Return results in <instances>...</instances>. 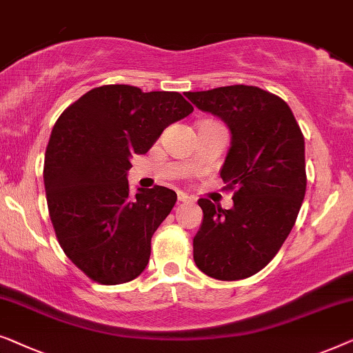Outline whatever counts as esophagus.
<instances>
[{
	"instance_id": "obj_1",
	"label": "esophagus",
	"mask_w": 353,
	"mask_h": 353,
	"mask_svg": "<svg viewBox=\"0 0 353 353\" xmlns=\"http://www.w3.org/2000/svg\"><path fill=\"white\" fill-rule=\"evenodd\" d=\"M177 200L181 203H193V198L188 196L187 193H182V192L177 193Z\"/></svg>"
}]
</instances>
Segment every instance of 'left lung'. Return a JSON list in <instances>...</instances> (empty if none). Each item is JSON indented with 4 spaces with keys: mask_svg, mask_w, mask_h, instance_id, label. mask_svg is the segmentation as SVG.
Listing matches in <instances>:
<instances>
[{
    "mask_svg": "<svg viewBox=\"0 0 353 353\" xmlns=\"http://www.w3.org/2000/svg\"><path fill=\"white\" fill-rule=\"evenodd\" d=\"M187 97L232 132L221 177L233 206L198 200L203 222L193 261L216 280H243L274 259L299 214L307 185L304 134L290 105L257 86L233 84Z\"/></svg>",
    "mask_w": 353,
    "mask_h": 353,
    "instance_id": "8db88e82",
    "label": "left lung"
}]
</instances>
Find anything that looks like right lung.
Instances as JSON below:
<instances>
[{
    "instance_id": "right-lung-1",
    "label": "right lung",
    "mask_w": 353,
    "mask_h": 353,
    "mask_svg": "<svg viewBox=\"0 0 353 353\" xmlns=\"http://www.w3.org/2000/svg\"><path fill=\"white\" fill-rule=\"evenodd\" d=\"M193 107L174 91L94 88L57 118L44 157V188L57 241L101 285L131 281L150 259L153 233L176 205L171 188L129 190L134 153H147Z\"/></svg>"
}]
</instances>
